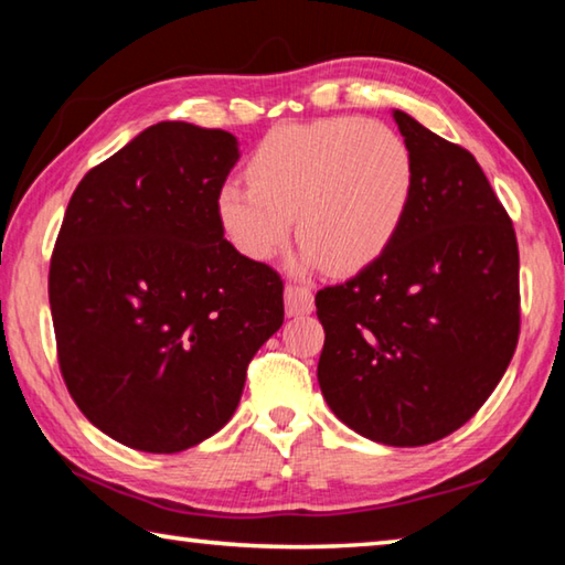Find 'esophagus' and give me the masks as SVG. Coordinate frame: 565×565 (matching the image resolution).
<instances>
[{"label": "esophagus", "instance_id": "esophagus-1", "mask_svg": "<svg viewBox=\"0 0 565 565\" xmlns=\"http://www.w3.org/2000/svg\"><path fill=\"white\" fill-rule=\"evenodd\" d=\"M284 301H286V313L289 317H303V313L313 311V294L306 286H296L289 284L284 291Z\"/></svg>", "mask_w": 565, "mask_h": 565}]
</instances>
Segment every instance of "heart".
Segmentation results:
<instances>
[{"label":"heart","mask_w":565,"mask_h":565,"mask_svg":"<svg viewBox=\"0 0 565 565\" xmlns=\"http://www.w3.org/2000/svg\"><path fill=\"white\" fill-rule=\"evenodd\" d=\"M248 184L226 181L216 212L244 256L266 262L291 234L301 269L356 274L384 256L406 222L416 186L408 145L386 124L353 117L284 124L262 139Z\"/></svg>","instance_id":"b5f03b06"}]
</instances>
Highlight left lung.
Instances as JSON below:
<instances>
[{
	"label": "left lung",
	"instance_id": "8db88e82",
	"mask_svg": "<svg viewBox=\"0 0 565 565\" xmlns=\"http://www.w3.org/2000/svg\"><path fill=\"white\" fill-rule=\"evenodd\" d=\"M414 154L406 222L384 256L317 294L319 386L353 431L426 446L471 418L519 343V244L471 151L394 109Z\"/></svg>",
	"mask_w": 565,
	"mask_h": 565
}]
</instances>
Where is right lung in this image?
Returning a JSON list of instances; mask_svg holds the SVG:
<instances>
[{"mask_svg":"<svg viewBox=\"0 0 565 565\" xmlns=\"http://www.w3.org/2000/svg\"><path fill=\"white\" fill-rule=\"evenodd\" d=\"M236 161L234 134L159 121L66 206L50 266L64 384L137 451L179 454L226 426L248 361L284 323L279 274L238 254L218 222Z\"/></svg>","mask_w":565,"mask_h":565,"instance_id":"obj_1","label":"right lung"}]
</instances>
